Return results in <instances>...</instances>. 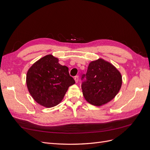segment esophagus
Masks as SVG:
<instances>
[{"mask_svg":"<svg viewBox=\"0 0 150 150\" xmlns=\"http://www.w3.org/2000/svg\"><path fill=\"white\" fill-rule=\"evenodd\" d=\"M74 80L76 81V83H78V81H79V77H78V76H76L74 77Z\"/></svg>","mask_w":150,"mask_h":150,"instance_id":"1","label":"esophagus"}]
</instances>
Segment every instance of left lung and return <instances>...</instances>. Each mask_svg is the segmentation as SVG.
<instances>
[{"mask_svg": "<svg viewBox=\"0 0 150 150\" xmlns=\"http://www.w3.org/2000/svg\"><path fill=\"white\" fill-rule=\"evenodd\" d=\"M81 88L86 100L94 106H100L110 102L118 93L122 84L120 71L108 61L99 59L91 62Z\"/></svg>", "mask_w": 150, "mask_h": 150, "instance_id": "obj_1", "label": "left lung"}]
</instances>
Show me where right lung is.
<instances>
[{"mask_svg":"<svg viewBox=\"0 0 150 150\" xmlns=\"http://www.w3.org/2000/svg\"><path fill=\"white\" fill-rule=\"evenodd\" d=\"M58 62L57 58L49 54L35 62L27 73L29 93L38 104L46 108L60 103L69 86L75 83L68 67Z\"/></svg>","mask_w":150,"mask_h":150,"instance_id":"add662e5","label":"right lung"}]
</instances>
